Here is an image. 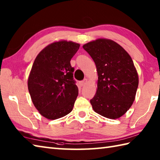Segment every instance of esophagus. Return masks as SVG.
<instances>
[{"mask_svg":"<svg viewBox=\"0 0 160 160\" xmlns=\"http://www.w3.org/2000/svg\"><path fill=\"white\" fill-rule=\"evenodd\" d=\"M87 82H88V80H87V79H86V78H85V79H84L83 80L80 81V86L81 87H84L87 84Z\"/></svg>","mask_w":160,"mask_h":160,"instance_id":"obj_1","label":"esophagus"}]
</instances>
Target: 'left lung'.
<instances>
[{
	"label": "left lung",
	"mask_w": 160,
	"mask_h": 160,
	"mask_svg": "<svg viewBox=\"0 0 160 160\" xmlns=\"http://www.w3.org/2000/svg\"><path fill=\"white\" fill-rule=\"evenodd\" d=\"M96 64V93L90 100L93 109L102 116L118 119L135 100L139 78L132 60L115 41L99 38L83 45Z\"/></svg>",
	"instance_id": "1"
}]
</instances>
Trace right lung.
Instances as JSON below:
<instances>
[{"mask_svg":"<svg viewBox=\"0 0 160 160\" xmlns=\"http://www.w3.org/2000/svg\"><path fill=\"white\" fill-rule=\"evenodd\" d=\"M80 44L60 40L45 47L33 62L28 85L32 102L49 120L65 116L72 111L78 95L70 61Z\"/></svg>","mask_w":160,"mask_h":160,"instance_id":"add662e5","label":"right lung"}]
</instances>
